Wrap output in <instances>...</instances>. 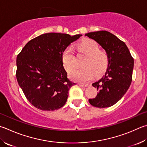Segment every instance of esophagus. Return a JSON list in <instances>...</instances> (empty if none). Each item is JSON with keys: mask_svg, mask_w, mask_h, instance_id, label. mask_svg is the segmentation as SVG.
<instances>
[{"mask_svg": "<svg viewBox=\"0 0 147 147\" xmlns=\"http://www.w3.org/2000/svg\"><path fill=\"white\" fill-rule=\"evenodd\" d=\"M79 85L82 87H87L89 86V85H87V84H80Z\"/></svg>", "mask_w": 147, "mask_h": 147, "instance_id": "34e87169", "label": "esophagus"}]
</instances>
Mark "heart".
I'll use <instances>...</instances> for the list:
<instances>
[{"label": "heart", "mask_w": 147, "mask_h": 147, "mask_svg": "<svg viewBox=\"0 0 147 147\" xmlns=\"http://www.w3.org/2000/svg\"><path fill=\"white\" fill-rule=\"evenodd\" d=\"M80 54L85 55L82 60L84 66L73 71L71 77L73 80L80 82H85L92 78L94 73L100 75L107 68L109 58L106 52L100 50L98 44L91 39H86L76 45ZM62 62L67 71L71 72L75 68L76 58L73 47H67L62 53Z\"/></svg>", "instance_id": "obj_1"}]
</instances>
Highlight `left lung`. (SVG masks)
Returning <instances> with one entry per match:
<instances>
[{"label":"left lung","instance_id":"obj_1","mask_svg":"<svg viewBox=\"0 0 147 147\" xmlns=\"http://www.w3.org/2000/svg\"><path fill=\"white\" fill-rule=\"evenodd\" d=\"M85 35L97 42L109 58L106 73L92 84L97 88L98 94L89 101L96 107H109L118 102L129 89L132 80L134 58L125 42L110 32H90Z\"/></svg>","mask_w":147,"mask_h":147}]
</instances>
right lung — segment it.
Instances as JSON below:
<instances>
[{
  "label": "right lung",
  "mask_w": 147,
  "mask_h": 147,
  "mask_svg": "<svg viewBox=\"0 0 147 147\" xmlns=\"http://www.w3.org/2000/svg\"><path fill=\"white\" fill-rule=\"evenodd\" d=\"M82 35L49 33L29 41L17 57L16 77L27 100L42 111L58 110L65 105L75 83L67 78L62 53Z\"/></svg>",
  "instance_id": "1"
}]
</instances>
